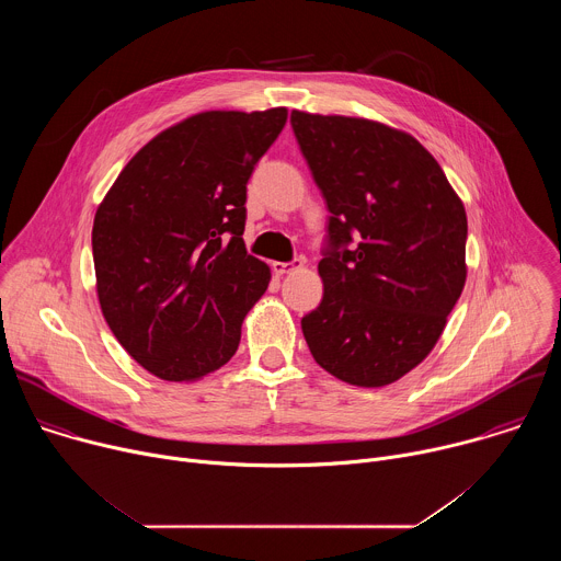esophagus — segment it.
<instances>
[{
    "label": "esophagus",
    "instance_id": "obj_1",
    "mask_svg": "<svg viewBox=\"0 0 561 561\" xmlns=\"http://www.w3.org/2000/svg\"><path fill=\"white\" fill-rule=\"evenodd\" d=\"M301 268V260H293V262H273V271L275 275H288L293 271Z\"/></svg>",
    "mask_w": 561,
    "mask_h": 561
}]
</instances>
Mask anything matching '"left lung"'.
I'll return each mask as SVG.
<instances>
[{"instance_id": "1", "label": "left lung", "mask_w": 561, "mask_h": 561, "mask_svg": "<svg viewBox=\"0 0 561 561\" xmlns=\"http://www.w3.org/2000/svg\"><path fill=\"white\" fill-rule=\"evenodd\" d=\"M290 124L331 210V249L317 266L324 297L301 319L306 344L337 379L388 386L428 357L463 290V204L404 130L304 111Z\"/></svg>"}]
</instances>
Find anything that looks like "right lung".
I'll list each match as a JSON object with an SVG mask.
<instances>
[{
	"label": "right lung",
	"instance_id": "1",
	"mask_svg": "<svg viewBox=\"0 0 561 561\" xmlns=\"http://www.w3.org/2000/svg\"><path fill=\"white\" fill-rule=\"evenodd\" d=\"M268 111H204L141 146L93 221L98 299L124 351L167 381L221 368L271 282L247 253V184L286 124Z\"/></svg>",
	"mask_w": 561,
	"mask_h": 561
}]
</instances>
